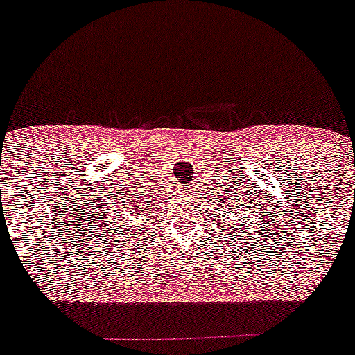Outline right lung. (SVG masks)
I'll return each instance as SVG.
<instances>
[{
	"mask_svg": "<svg viewBox=\"0 0 355 355\" xmlns=\"http://www.w3.org/2000/svg\"><path fill=\"white\" fill-rule=\"evenodd\" d=\"M130 213H132V211H130Z\"/></svg>",
	"mask_w": 355,
	"mask_h": 355,
	"instance_id": "1",
	"label": "right lung"
}]
</instances>
